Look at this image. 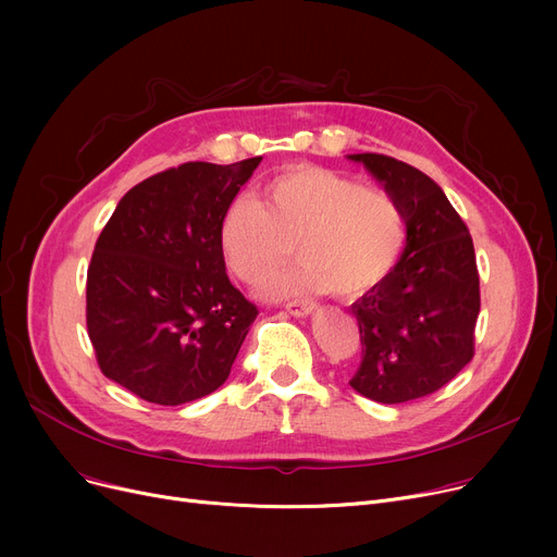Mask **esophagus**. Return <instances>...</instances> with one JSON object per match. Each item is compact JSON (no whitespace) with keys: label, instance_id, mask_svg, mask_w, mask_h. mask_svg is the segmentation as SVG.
<instances>
[{"label":"esophagus","instance_id":"34e87169","mask_svg":"<svg viewBox=\"0 0 557 557\" xmlns=\"http://www.w3.org/2000/svg\"><path fill=\"white\" fill-rule=\"evenodd\" d=\"M313 302L311 300H290V302H286L284 305V309L290 313V315H296V318H305V315H309L311 311H313Z\"/></svg>","mask_w":557,"mask_h":557}]
</instances>
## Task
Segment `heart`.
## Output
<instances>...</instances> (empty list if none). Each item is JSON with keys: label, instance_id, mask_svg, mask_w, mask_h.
Segmentation results:
<instances>
[{"label": "heart", "instance_id": "obj_1", "mask_svg": "<svg viewBox=\"0 0 557 557\" xmlns=\"http://www.w3.org/2000/svg\"><path fill=\"white\" fill-rule=\"evenodd\" d=\"M298 269L277 277L273 296L336 288L363 294L397 263L406 225L397 200L379 187L313 164H296L263 183L259 202L237 196L219 223L225 267L248 286H263L294 255Z\"/></svg>", "mask_w": 557, "mask_h": 557}]
</instances>
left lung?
Listing matches in <instances>:
<instances>
[{
	"mask_svg": "<svg viewBox=\"0 0 557 557\" xmlns=\"http://www.w3.org/2000/svg\"><path fill=\"white\" fill-rule=\"evenodd\" d=\"M349 158L384 185L406 223L395 269L352 305L361 363L349 386L382 404L426 397L474 357L481 286L472 234L420 169L382 153Z\"/></svg>",
	"mask_w": 557,
	"mask_h": 557,
	"instance_id": "left-lung-1",
	"label": "left lung"
}]
</instances>
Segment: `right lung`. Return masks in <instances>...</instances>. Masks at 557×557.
I'll return each mask as SVG.
<instances>
[{
  "mask_svg": "<svg viewBox=\"0 0 557 557\" xmlns=\"http://www.w3.org/2000/svg\"><path fill=\"white\" fill-rule=\"evenodd\" d=\"M261 158L185 162L135 185L101 230L85 286L101 372L160 406L214 393L259 309L230 284L219 223Z\"/></svg>",
  "mask_w": 557,
  "mask_h": 557,
  "instance_id": "1",
  "label": "right lung"
}]
</instances>
